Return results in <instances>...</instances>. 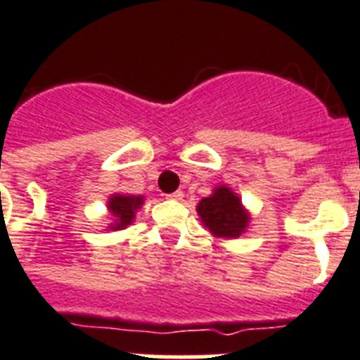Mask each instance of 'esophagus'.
I'll use <instances>...</instances> for the list:
<instances>
[{"mask_svg":"<svg viewBox=\"0 0 360 360\" xmlns=\"http://www.w3.org/2000/svg\"><path fill=\"white\" fill-rule=\"evenodd\" d=\"M167 198L174 199V201H181V199H183V192H181V190H176V192L167 193Z\"/></svg>","mask_w":360,"mask_h":360,"instance_id":"obj_1","label":"esophagus"}]
</instances>
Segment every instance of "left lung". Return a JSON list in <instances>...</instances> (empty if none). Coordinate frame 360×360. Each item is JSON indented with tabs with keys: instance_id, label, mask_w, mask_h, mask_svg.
Listing matches in <instances>:
<instances>
[{
	"instance_id": "obj_1",
	"label": "left lung",
	"mask_w": 360,
	"mask_h": 360,
	"mask_svg": "<svg viewBox=\"0 0 360 360\" xmlns=\"http://www.w3.org/2000/svg\"><path fill=\"white\" fill-rule=\"evenodd\" d=\"M198 214L205 226L219 237H239L250 219L243 210L239 198L226 186H219L210 198L202 199Z\"/></svg>"
}]
</instances>
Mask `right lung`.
<instances>
[{
  "instance_id": "right-lung-1",
  "label": "right lung",
  "mask_w": 360,
  "mask_h": 360,
  "mask_svg": "<svg viewBox=\"0 0 360 360\" xmlns=\"http://www.w3.org/2000/svg\"><path fill=\"white\" fill-rule=\"evenodd\" d=\"M143 205V198L139 195H114V198L108 201V208L114 214V217L117 219V223L114 224V230H120V228H124L127 224L132 223L134 212Z\"/></svg>"
}]
</instances>
